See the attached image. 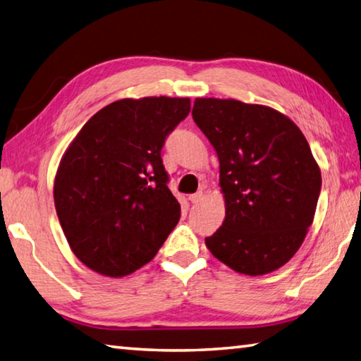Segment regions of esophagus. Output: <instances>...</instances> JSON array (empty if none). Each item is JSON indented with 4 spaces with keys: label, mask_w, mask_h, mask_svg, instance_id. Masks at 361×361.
<instances>
[{
    "label": "esophagus",
    "mask_w": 361,
    "mask_h": 361,
    "mask_svg": "<svg viewBox=\"0 0 361 361\" xmlns=\"http://www.w3.org/2000/svg\"><path fill=\"white\" fill-rule=\"evenodd\" d=\"M189 200H190V203H200L203 200V192H197V194L189 195Z\"/></svg>",
    "instance_id": "esophagus-1"
}]
</instances>
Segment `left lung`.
Masks as SVG:
<instances>
[{
	"instance_id": "1",
	"label": "left lung",
	"mask_w": 361,
	"mask_h": 361,
	"mask_svg": "<svg viewBox=\"0 0 361 361\" xmlns=\"http://www.w3.org/2000/svg\"><path fill=\"white\" fill-rule=\"evenodd\" d=\"M192 118L219 159L222 227L204 244L230 269L264 275L286 264L313 224L321 169L299 126L277 109L195 98Z\"/></svg>"
}]
</instances>
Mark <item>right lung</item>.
<instances>
[{
    "label": "right lung",
    "mask_w": 361,
    "mask_h": 361,
    "mask_svg": "<svg viewBox=\"0 0 361 361\" xmlns=\"http://www.w3.org/2000/svg\"><path fill=\"white\" fill-rule=\"evenodd\" d=\"M190 111L189 98H123L92 116L54 176V207L70 249L118 279L157 255L180 221L161 148Z\"/></svg>",
    "instance_id": "right-lung-1"
}]
</instances>
